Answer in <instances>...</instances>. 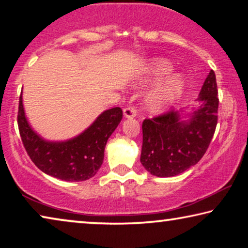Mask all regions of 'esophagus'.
Here are the masks:
<instances>
[{"label": "esophagus", "mask_w": 248, "mask_h": 248, "mask_svg": "<svg viewBox=\"0 0 248 248\" xmlns=\"http://www.w3.org/2000/svg\"><path fill=\"white\" fill-rule=\"evenodd\" d=\"M137 116V109L130 106V107H127L124 109V118H134V117Z\"/></svg>", "instance_id": "obj_1"}]
</instances>
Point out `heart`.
<instances>
[{
    "label": "heart",
    "mask_w": 248,
    "mask_h": 248,
    "mask_svg": "<svg viewBox=\"0 0 248 248\" xmlns=\"http://www.w3.org/2000/svg\"><path fill=\"white\" fill-rule=\"evenodd\" d=\"M173 71V65L166 59L156 58L149 68V78L157 81ZM185 90V79L182 74H174L155 87L144 98V107L151 114H162L177 102Z\"/></svg>",
    "instance_id": "b5f03b06"
}]
</instances>
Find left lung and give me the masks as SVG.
<instances>
[{
	"label": "left lung",
	"mask_w": 248,
	"mask_h": 248,
	"mask_svg": "<svg viewBox=\"0 0 248 248\" xmlns=\"http://www.w3.org/2000/svg\"><path fill=\"white\" fill-rule=\"evenodd\" d=\"M191 111L171 110L142 124L140 162L150 174L173 177L196 165L207 151L217 124V87L210 71Z\"/></svg>",
	"instance_id": "8db88e82"
}]
</instances>
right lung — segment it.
<instances>
[{
  "label": "right lung",
  "mask_w": 248,
  "mask_h": 248,
  "mask_svg": "<svg viewBox=\"0 0 248 248\" xmlns=\"http://www.w3.org/2000/svg\"><path fill=\"white\" fill-rule=\"evenodd\" d=\"M121 119V108L107 109L77 137L50 141L31 128L25 114L23 95L19 97L17 123L27 154L45 174L65 182H83L96 175L103 164L108 138Z\"/></svg>",
  "instance_id": "obj_1"
}]
</instances>
